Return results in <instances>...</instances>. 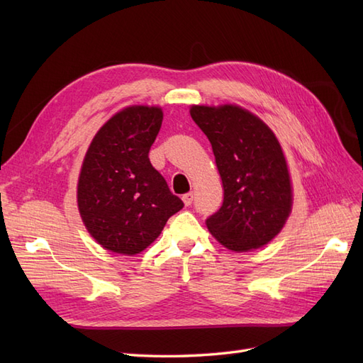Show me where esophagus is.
<instances>
[{"label":"esophagus","instance_id":"obj_1","mask_svg":"<svg viewBox=\"0 0 363 363\" xmlns=\"http://www.w3.org/2000/svg\"><path fill=\"white\" fill-rule=\"evenodd\" d=\"M192 201H194V194H192V192H188V194L183 195V203H184V206H191Z\"/></svg>","mask_w":363,"mask_h":363}]
</instances>
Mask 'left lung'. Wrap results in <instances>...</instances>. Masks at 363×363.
<instances>
[{
	"mask_svg": "<svg viewBox=\"0 0 363 363\" xmlns=\"http://www.w3.org/2000/svg\"><path fill=\"white\" fill-rule=\"evenodd\" d=\"M191 116L211 142L224 186L223 206L206 219L207 228L233 251L268 244L292 206L279 140L263 121L238 106H192Z\"/></svg>",
	"mask_w": 363,
	"mask_h": 363,
	"instance_id": "8db88e82",
	"label": "left lung"
}]
</instances>
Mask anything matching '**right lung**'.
I'll list each match as a JSON object with an SVG mask.
<instances>
[{
  "instance_id": "1",
  "label": "right lung",
  "mask_w": 363,
  "mask_h": 363,
  "mask_svg": "<svg viewBox=\"0 0 363 363\" xmlns=\"http://www.w3.org/2000/svg\"><path fill=\"white\" fill-rule=\"evenodd\" d=\"M162 119L159 107H127L100 128L86 152L79 211L87 232L108 251L138 255L184 206L148 157Z\"/></svg>"
}]
</instances>
